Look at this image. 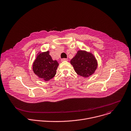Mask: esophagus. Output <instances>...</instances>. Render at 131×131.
Segmentation results:
<instances>
[{
    "label": "esophagus",
    "mask_w": 131,
    "mask_h": 131,
    "mask_svg": "<svg viewBox=\"0 0 131 131\" xmlns=\"http://www.w3.org/2000/svg\"><path fill=\"white\" fill-rule=\"evenodd\" d=\"M68 60L67 59H65V58H64V59H61V62H64V61H67Z\"/></svg>",
    "instance_id": "esophagus-1"
}]
</instances>
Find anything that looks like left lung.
<instances>
[{"label": "left lung", "instance_id": "1", "mask_svg": "<svg viewBox=\"0 0 131 131\" xmlns=\"http://www.w3.org/2000/svg\"><path fill=\"white\" fill-rule=\"evenodd\" d=\"M70 63L76 73L84 78L94 73L98 66L97 61L94 56L84 50H79L71 60Z\"/></svg>", "mask_w": 131, "mask_h": 131}]
</instances>
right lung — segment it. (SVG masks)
Masks as SVG:
<instances>
[{"instance_id":"1","label":"right lung","mask_w":131,"mask_h":131,"mask_svg":"<svg viewBox=\"0 0 131 131\" xmlns=\"http://www.w3.org/2000/svg\"><path fill=\"white\" fill-rule=\"evenodd\" d=\"M59 63L53 60L49 51L39 52L33 64V71L38 78L46 81L54 77Z\"/></svg>"}]
</instances>
